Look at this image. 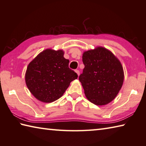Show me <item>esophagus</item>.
Returning <instances> with one entry per match:
<instances>
[{"instance_id": "esophagus-1", "label": "esophagus", "mask_w": 146, "mask_h": 146, "mask_svg": "<svg viewBox=\"0 0 146 146\" xmlns=\"http://www.w3.org/2000/svg\"><path fill=\"white\" fill-rule=\"evenodd\" d=\"M75 72L77 74L78 76L80 75V71H79V70H75Z\"/></svg>"}]
</instances>
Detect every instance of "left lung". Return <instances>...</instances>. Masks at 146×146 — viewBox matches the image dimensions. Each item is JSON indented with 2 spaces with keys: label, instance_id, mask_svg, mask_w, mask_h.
<instances>
[{
  "label": "left lung",
  "instance_id": "8db88e82",
  "mask_svg": "<svg viewBox=\"0 0 146 146\" xmlns=\"http://www.w3.org/2000/svg\"><path fill=\"white\" fill-rule=\"evenodd\" d=\"M85 68L79 76L84 93L89 102L105 105L115 99L124 82L121 63L113 53L103 46L85 51Z\"/></svg>",
  "mask_w": 146,
  "mask_h": 146
}]
</instances>
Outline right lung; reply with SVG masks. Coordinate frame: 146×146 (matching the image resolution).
<instances>
[{"instance_id": "obj_1", "label": "right lung", "mask_w": 146, "mask_h": 146, "mask_svg": "<svg viewBox=\"0 0 146 146\" xmlns=\"http://www.w3.org/2000/svg\"><path fill=\"white\" fill-rule=\"evenodd\" d=\"M62 50L47 48L29 63L25 80L31 94L40 102L51 103L61 97L73 80L78 78L69 68L70 60Z\"/></svg>"}]
</instances>
